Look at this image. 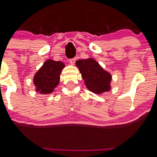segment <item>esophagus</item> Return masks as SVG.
Wrapping results in <instances>:
<instances>
[{"label": "esophagus", "mask_w": 157, "mask_h": 157, "mask_svg": "<svg viewBox=\"0 0 157 157\" xmlns=\"http://www.w3.org/2000/svg\"><path fill=\"white\" fill-rule=\"evenodd\" d=\"M76 62V58H72V59H70L69 60V63L71 64V65H73Z\"/></svg>", "instance_id": "esophagus-1"}]
</instances>
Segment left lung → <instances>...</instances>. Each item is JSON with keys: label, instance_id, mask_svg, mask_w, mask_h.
Listing matches in <instances>:
<instances>
[{"label": "left lung", "instance_id": "obj_1", "mask_svg": "<svg viewBox=\"0 0 157 157\" xmlns=\"http://www.w3.org/2000/svg\"><path fill=\"white\" fill-rule=\"evenodd\" d=\"M76 66L89 91L100 95L111 90V73L103 69L94 58L79 59L76 62Z\"/></svg>", "mask_w": 157, "mask_h": 157}]
</instances>
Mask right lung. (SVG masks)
<instances>
[{
    "label": "right lung",
    "mask_w": 157,
    "mask_h": 157,
    "mask_svg": "<svg viewBox=\"0 0 157 157\" xmlns=\"http://www.w3.org/2000/svg\"><path fill=\"white\" fill-rule=\"evenodd\" d=\"M64 63L61 61L48 59L36 72L33 83L36 93L50 94L53 93L60 81V74L64 68Z\"/></svg>",
    "instance_id": "obj_1"
}]
</instances>
